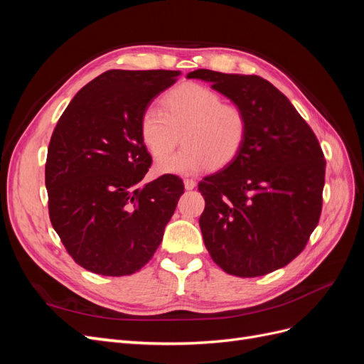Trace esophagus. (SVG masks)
Returning <instances> with one entry per match:
<instances>
[{
  "mask_svg": "<svg viewBox=\"0 0 364 364\" xmlns=\"http://www.w3.org/2000/svg\"><path fill=\"white\" fill-rule=\"evenodd\" d=\"M183 185H185V190H194L196 188V181H193V179H183Z\"/></svg>",
  "mask_w": 364,
  "mask_h": 364,
  "instance_id": "esophagus-1",
  "label": "esophagus"
}]
</instances>
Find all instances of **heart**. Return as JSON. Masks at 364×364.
Masks as SVG:
<instances>
[{"mask_svg": "<svg viewBox=\"0 0 364 364\" xmlns=\"http://www.w3.org/2000/svg\"><path fill=\"white\" fill-rule=\"evenodd\" d=\"M247 117L237 105L223 103L215 91L197 83L173 87L162 98V111L149 106L139 119L142 144L155 158L159 174H194L232 162L247 138ZM184 147L164 159L178 141Z\"/></svg>", "mask_w": 364, "mask_h": 364, "instance_id": "heart-1", "label": "heart"}]
</instances>
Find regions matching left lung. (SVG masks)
I'll use <instances>...</instances> for the list:
<instances>
[{
	"label": "left lung",
	"mask_w": 364,
	"mask_h": 364,
	"mask_svg": "<svg viewBox=\"0 0 364 364\" xmlns=\"http://www.w3.org/2000/svg\"><path fill=\"white\" fill-rule=\"evenodd\" d=\"M186 77L211 83L243 109L249 123L240 155L199 183L206 203L199 225L209 255L240 278L287 266L322 211L326 162L314 132L259 75L196 70Z\"/></svg>",
	"instance_id": "left-lung-1"
}]
</instances>
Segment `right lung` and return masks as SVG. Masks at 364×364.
<instances>
[{
    "label": "right lung",
    "mask_w": 364,
    "mask_h": 364,
    "mask_svg": "<svg viewBox=\"0 0 364 364\" xmlns=\"http://www.w3.org/2000/svg\"><path fill=\"white\" fill-rule=\"evenodd\" d=\"M178 75L109 70L83 86L58 121L46 164L50 220L86 270L132 274L161 245L183 183L164 174L139 186L151 164L139 119Z\"/></svg>",
    "instance_id": "right-lung-1"
}]
</instances>
